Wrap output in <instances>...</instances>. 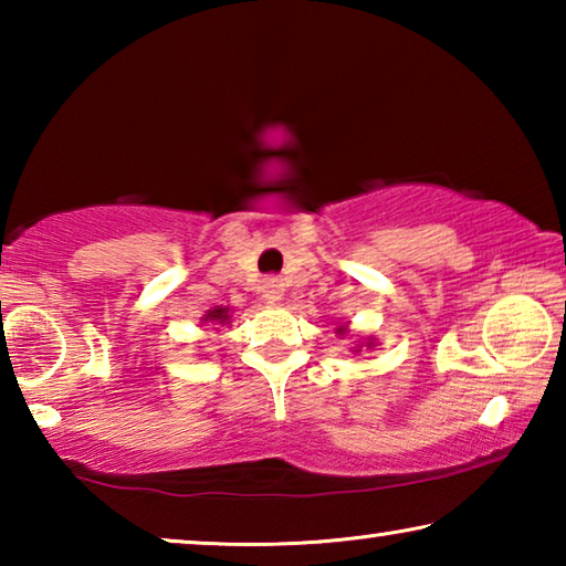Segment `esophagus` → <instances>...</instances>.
Returning <instances> with one entry per match:
<instances>
[{
  "label": "esophagus",
  "instance_id": "esophagus-1",
  "mask_svg": "<svg viewBox=\"0 0 566 566\" xmlns=\"http://www.w3.org/2000/svg\"><path fill=\"white\" fill-rule=\"evenodd\" d=\"M262 292L270 302H276L284 292V282L280 280V276H266L264 284H262Z\"/></svg>",
  "mask_w": 566,
  "mask_h": 566
}]
</instances>
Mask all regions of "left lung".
Instances as JSON below:
<instances>
[{
	"instance_id": "1",
	"label": "left lung",
	"mask_w": 566,
	"mask_h": 566,
	"mask_svg": "<svg viewBox=\"0 0 566 566\" xmlns=\"http://www.w3.org/2000/svg\"><path fill=\"white\" fill-rule=\"evenodd\" d=\"M334 332H337L342 339H344V337H347V339H354V342H352V347H349L354 354L361 352V349H375V347H377V339H375V337H354V334L349 332V322L337 324V329H334Z\"/></svg>"
}]
</instances>
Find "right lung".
Masks as SVG:
<instances>
[{"mask_svg":"<svg viewBox=\"0 0 566 566\" xmlns=\"http://www.w3.org/2000/svg\"><path fill=\"white\" fill-rule=\"evenodd\" d=\"M232 310L229 306H214V310H207V314L202 317V324H222L227 327L229 322H232Z\"/></svg>","mask_w":566,"mask_h":566,"instance_id":"obj_1","label":"right lung"}]
</instances>
